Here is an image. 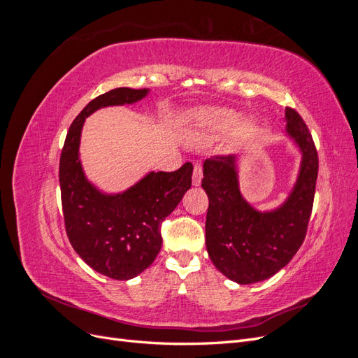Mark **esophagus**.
<instances>
[{"mask_svg": "<svg viewBox=\"0 0 358 358\" xmlns=\"http://www.w3.org/2000/svg\"><path fill=\"white\" fill-rule=\"evenodd\" d=\"M201 179H203V169L200 164L194 166V175H192V185L194 187H200L201 185Z\"/></svg>", "mask_w": 358, "mask_h": 358, "instance_id": "34e87169", "label": "esophagus"}]
</instances>
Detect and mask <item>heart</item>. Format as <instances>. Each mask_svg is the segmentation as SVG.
I'll use <instances>...</instances> for the list:
<instances>
[{"mask_svg": "<svg viewBox=\"0 0 358 358\" xmlns=\"http://www.w3.org/2000/svg\"><path fill=\"white\" fill-rule=\"evenodd\" d=\"M241 119V113L231 110V109H224V107H209L200 113L197 119V127L196 131H194V143L203 145L206 142H210V140L225 134L227 131L236 126V136H245L252 128L251 119Z\"/></svg>", "mask_w": 358, "mask_h": 358, "instance_id": "obj_1", "label": "heart"}]
</instances>
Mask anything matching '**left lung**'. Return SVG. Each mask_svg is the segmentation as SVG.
Returning a JSON list of instances; mask_svg holds the SVG:
<instances>
[{"label":"left lung","mask_w":358,"mask_h":358,"mask_svg":"<svg viewBox=\"0 0 358 358\" xmlns=\"http://www.w3.org/2000/svg\"><path fill=\"white\" fill-rule=\"evenodd\" d=\"M285 136L300 154L297 178L287 199L259 210L241 191L239 157H213L203 164L201 187L209 197L206 248L213 266L241 285L262 282L284 268L305 241L318 155L306 124L287 107Z\"/></svg>","instance_id":"1"}]
</instances>
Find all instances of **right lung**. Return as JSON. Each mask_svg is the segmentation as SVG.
Here are the masks:
<instances>
[{
	"label": "right lung",
	"mask_w": 358,
	"mask_h": 358,
	"mask_svg": "<svg viewBox=\"0 0 358 358\" xmlns=\"http://www.w3.org/2000/svg\"><path fill=\"white\" fill-rule=\"evenodd\" d=\"M150 90L116 88L86 104L70 125L59 159V187L69 241L95 272L117 280L133 279L157 258L159 227L191 188L192 164L176 171H148L121 192H104L86 178L80 137L86 117L112 106L142 101Z\"/></svg>",
	"instance_id": "right-lung-1"
}]
</instances>
